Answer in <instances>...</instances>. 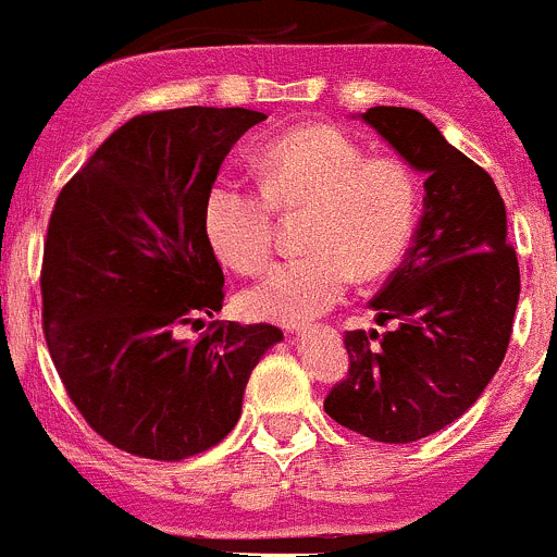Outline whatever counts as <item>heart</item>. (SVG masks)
<instances>
[{
  "mask_svg": "<svg viewBox=\"0 0 557 557\" xmlns=\"http://www.w3.org/2000/svg\"><path fill=\"white\" fill-rule=\"evenodd\" d=\"M257 189L222 178L206 197V235L224 265L260 273L276 249V213L306 216L302 260L273 268L240 295L249 317L295 324L344 300L351 278L393 271L414 238L420 181L393 157H368L335 126H302L255 159Z\"/></svg>",
  "mask_w": 557,
  "mask_h": 557,
  "instance_id": "b5f03b06",
  "label": "heart"
}]
</instances>
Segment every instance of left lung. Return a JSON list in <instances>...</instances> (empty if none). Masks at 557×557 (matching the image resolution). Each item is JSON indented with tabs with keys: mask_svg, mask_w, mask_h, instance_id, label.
<instances>
[{
	"mask_svg": "<svg viewBox=\"0 0 557 557\" xmlns=\"http://www.w3.org/2000/svg\"><path fill=\"white\" fill-rule=\"evenodd\" d=\"M362 119L425 178V211L406 260L371 300L384 333L349 330V371L324 398L338 425L409 444L463 417L504 362L520 268L493 178L411 108ZM380 344L376 345L375 341Z\"/></svg>",
	"mask_w": 557,
	"mask_h": 557,
	"instance_id": "obj_1",
	"label": "left lung"
}]
</instances>
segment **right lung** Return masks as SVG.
I'll return each instance as SVG.
<instances>
[{"label": "right lung", "mask_w": 557, "mask_h": 557, "mask_svg": "<svg viewBox=\"0 0 557 557\" xmlns=\"http://www.w3.org/2000/svg\"><path fill=\"white\" fill-rule=\"evenodd\" d=\"M246 108L140 113L64 184L42 249V333L70 400L115 449L186 460L235 428L273 324L213 319L224 273L206 197L230 148L265 121Z\"/></svg>", "instance_id": "add662e5"}]
</instances>
